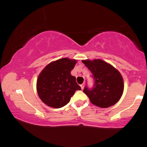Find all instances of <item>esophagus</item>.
I'll return each instance as SVG.
<instances>
[{
  "mask_svg": "<svg viewBox=\"0 0 147 147\" xmlns=\"http://www.w3.org/2000/svg\"><path fill=\"white\" fill-rule=\"evenodd\" d=\"M80 87H81V89H84V84H81V85H80Z\"/></svg>",
  "mask_w": 147,
  "mask_h": 147,
  "instance_id": "esophagus-1",
  "label": "esophagus"
}]
</instances>
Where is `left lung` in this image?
<instances>
[{"label":"left lung","mask_w":147,"mask_h":147,"mask_svg":"<svg viewBox=\"0 0 147 147\" xmlns=\"http://www.w3.org/2000/svg\"><path fill=\"white\" fill-rule=\"evenodd\" d=\"M82 63L93 74L94 84L92 89H84L91 102L100 108H108L120 100L124 91L121 74L113 66L100 59H86Z\"/></svg>","instance_id":"left-lung-1"}]
</instances>
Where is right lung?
I'll return each instance as SVG.
<instances>
[{
	"instance_id": "add662e5",
	"label": "right lung",
	"mask_w": 147,
	"mask_h": 147,
	"mask_svg": "<svg viewBox=\"0 0 147 147\" xmlns=\"http://www.w3.org/2000/svg\"><path fill=\"white\" fill-rule=\"evenodd\" d=\"M77 61L64 58L52 61L41 71L37 80V91L47 106L59 108L69 102L72 96L81 88L71 71Z\"/></svg>"
}]
</instances>
